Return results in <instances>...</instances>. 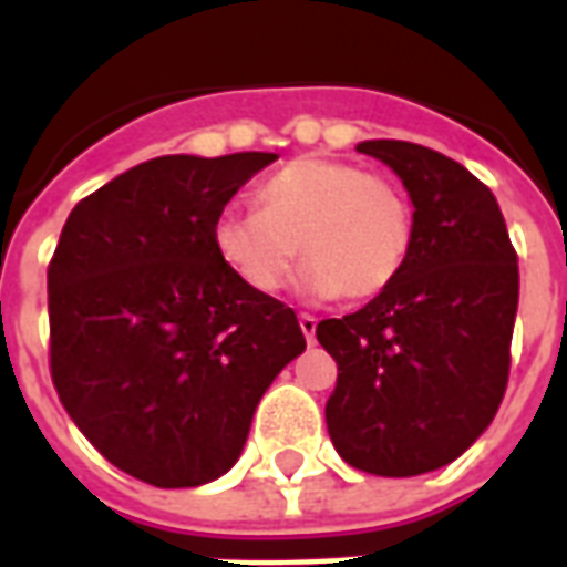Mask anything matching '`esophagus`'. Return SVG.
Returning <instances> with one entry per match:
<instances>
[{
	"label": "esophagus",
	"mask_w": 567,
	"mask_h": 567,
	"mask_svg": "<svg viewBox=\"0 0 567 567\" xmlns=\"http://www.w3.org/2000/svg\"><path fill=\"white\" fill-rule=\"evenodd\" d=\"M316 316H309V312H300V331L307 337V343H316Z\"/></svg>",
	"instance_id": "obj_1"
}]
</instances>
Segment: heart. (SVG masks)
Instances as JSON below:
<instances>
[{
	"label": "heart",
	"instance_id": "1",
	"mask_svg": "<svg viewBox=\"0 0 567 567\" xmlns=\"http://www.w3.org/2000/svg\"><path fill=\"white\" fill-rule=\"evenodd\" d=\"M255 206L224 209L209 234L224 270L255 295H276L300 251L309 297L368 300L398 282L413 248L404 190L355 163L297 157L260 182Z\"/></svg>",
	"mask_w": 567,
	"mask_h": 567
}]
</instances>
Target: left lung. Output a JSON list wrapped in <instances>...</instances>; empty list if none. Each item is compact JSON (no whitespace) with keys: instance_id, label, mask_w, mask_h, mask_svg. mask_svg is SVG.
<instances>
[{"instance_id":"left-lung-1","label":"left lung","mask_w":567,"mask_h":567,"mask_svg":"<svg viewBox=\"0 0 567 567\" xmlns=\"http://www.w3.org/2000/svg\"><path fill=\"white\" fill-rule=\"evenodd\" d=\"M413 199V248L398 282L316 328L337 361L324 419L340 458L377 476L455 462L498 413L511 373L519 267L498 199L416 142L368 140Z\"/></svg>"}]
</instances>
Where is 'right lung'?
Instances as JSON below:
<instances>
[{
	"label": "right lung",
	"mask_w": 567,
	"mask_h": 567,
	"mask_svg": "<svg viewBox=\"0 0 567 567\" xmlns=\"http://www.w3.org/2000/svg\"><path fill=\"white\" fill-rule=\"evenodd\" d=\"M276 154H166L69 212L48 267L51 377L124 474L185 488L227 474L270 382L303 349L295 309L212 251V221Z\"/></svg>",
	"instance_id": "obj_1"
}]
</instances>
